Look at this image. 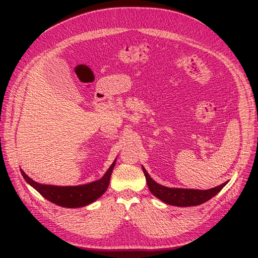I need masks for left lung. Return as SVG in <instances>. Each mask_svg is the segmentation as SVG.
Returning <instances> with one entry per match:
<instances>
[{
	"label": "left lung",
	"mask_w": 258,
	"mask_h": 258,
	"mask_svg": "<svg viewBox=\"0 0 258 258\" xmlns=\"http://www.w3.org/2000/svg\"><path fill=\"white\" fill-rule=\"evenodd\" d=\"M142 169L146 178L148 188H150L154 196L162 200L163 202H166L168 205L176 207H192L205 204L206 201L210 200L211 198L214 197L215 195L220 192L223 187L227 184V182H225L222 185H218L214 187V188L207 190L169 188V187L159 185L155 181H153L151 176L146 172V170L144 168Z\"/></svg>",
	"instance_id": "1"
}]
</instances>
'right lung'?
<instances>
[{
	"label": "right lung",
	"mask_w": 258,
	"mask_h": 258,
	"mask_svg": "<svg viewBox=\"0 0 258 258\" xmlns=\"http://www.w3.org/2000/svg\"><path fill=\"white\" fill-rule=\"evenodd\" d=\"M114 166L115 161L101 179L81 186L43 185L31 179L22 170L21 173L33 188H35L44 198L49 200L52 204L64 208H80L91 204L105 192L108 184H110V178Z\"/></svg>",
	"instance_id": "add662e5"
}]
</instances>
